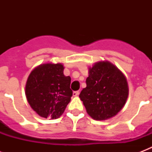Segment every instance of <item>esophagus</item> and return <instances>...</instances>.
<instances>
[{
	"label": "esophagus",
	"instance_id": "esophagus-1",
	"mask_svg": "<svg viewBox=\"0 0 152 152\" xmlns=\"http://www.w3.org/2000/svg\"><path fill=\"white\" fill-rule=\"evenodd\" d=\"M79 94H80V92H79V91H73V93H72V95H73L74 97H76V96H78Z\"/></svg>",
	"mask_w": 152,
	"mask_h": 152
}]
</instances>
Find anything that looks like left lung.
Wrapping results in <instances>:
<instances>
[{
    "instance_id": "1",
    "label": "left lung",
    "mask_w": 152,
    "mask_h": 152,
    "mask_svg": "<svg viewBox=\"0 0 152 152\" xmlns=\"http://www.w3.org/2000/svg\"><path fill=\"white\" fill-rule=\"evenodd\" d=\"M87 87L80 94L87 113L95 120L115 116L125 106L129 87L124 74L109 61H99L89 68Z\"/></svg>"
}]
</instances>
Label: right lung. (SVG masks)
Here are the masks:
<instances>
[{
    "instance_id": "add662e5",
    "label": "right lung",
    "mask_w": 152,
    "mask_h": 152,
    "mask_svg": "<svg viewBox=\"0 0 152 152\" xmlns=\"http://www.w3.org/2000/svg\"><path fill=\"white\" fill-rule=\"evenodd\" d=\"M63 72V64L47 63L33 69L27 78V102L42 118H60L71 100V77L64 76Z\"/></svg>"
}]
</instances>
